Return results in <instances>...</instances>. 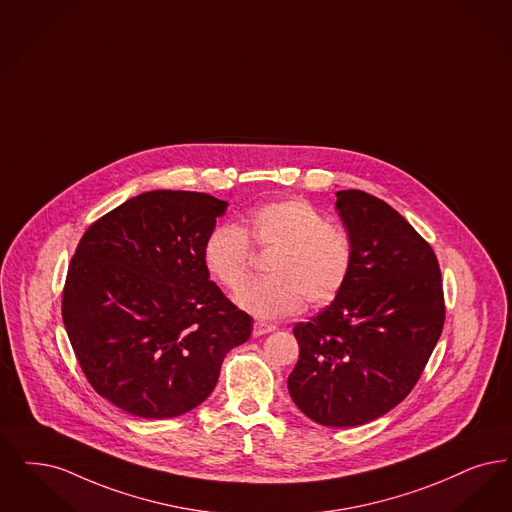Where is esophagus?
Segmentation results:
<instances>
[{
  "instance_id": "obj_1",
  "label": "esophagus",
  "mask_w": 512,
  "mask_h": 512,
  "mask_svg": "<svg viewBox=\"0 0 512 512\" xmlns=\"http://www.w3.org/2000/svg\"><path fill=\"white\" fill-rule=\"evenodd\" d=\"M276 326H272V324H265V322H255L253 324V335L255 337H261V335H266V333H270V331H274Z\"/></svg>"
}]
</instances>
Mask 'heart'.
I'll return each mask as SVG.
<instances>
[{"label": "heart", "mask_w": 512, "mask_h": 512, "mask_svg": "<svg viewBox=\"0 0 512 512\" xmlns=\"http://www.w3.org/2000/svg\"><path fill=\"white\" fill-rule=\"evenodd\" d=\"M274 251L266 272L236 297L238 307L257 318H284L310 303L326 307L348 284L354 246L343 226L303 198H284L255 207L244 225H217L202 247L207 274L228 291L246 284L253 249Z\"/></svg>", "instance_id": "obj_1"}]
</instances>
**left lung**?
Returning a JSON list of instances; mask_svg holds the SVG:
<instances>
[{"label": "left lung", "mask_w": 512, "mask_h": 512, "mask_svg": "<svg viewBox=\"0 0 512 512\" xmlns=\"http://www.w3.org/2000/svg\"><path fill=\"white\" fill-rule=\"evenodd\" d=\"M337 211L354 246L341 295L299 322V360L287 389L312 421L358 427L396 408L429 362L446 320L432 247L387 202L339 190Z\"/></svg>", "instance_id": "left-lung-1"}]
</instances>
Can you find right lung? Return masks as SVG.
<instances>
[{"instance_id":"1","label":"right lung","mask_w":512,"mask_h":512,"mask_svg":"<svg viewBox=\"0 0 512 512\" xmlns=\"http://www.w3.org/2000/svg\"><path fill=\"white\" fill-rule=\"evenodd\" d=\"M226 205L204 192H144L76 247L62 322L91 387L131 415L169 419L200 406L226 352L251 335V316L209 280L202 259Z\"/></svg>"}]
</instances>
